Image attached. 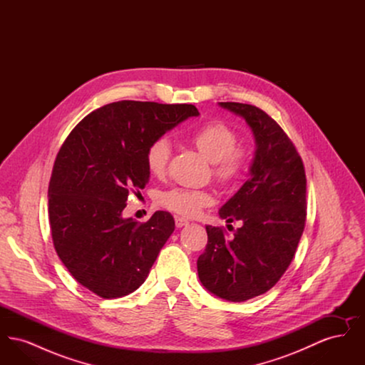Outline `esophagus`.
I'll return each mask as SVG.
<instances>
[{"label":"esophagus","instance_id":"1","mask_svg":"<svg viewBox=\"0 0 365 365\" xmlns=\"http://www.w3.org/2000/svg\"><path fill=\"white\" fill-rule=\"evenodd\" d=\"M175 225H176L178 228H180V227L187 226V225H189V222H187L186 219H183V217L176 216V217H175Z\"/></svg>","mask_w":365,"mask_h":365}]
</instances>
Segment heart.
Here are the masks:
<instances>
[{
	"mask_svg": "<svg viewBox=\"0 0 365 365\" xmlns=\"http://www.w3.org/2000/svg\"><path fill=\"white\" fill-rule=\"evenodd\" d=\"M190 139L202 156L215 163V175L222 183H231L242 175L245 156L235 149L238 137L231 127L217 120L204 123L191 133ZM170 156L171 143L167 137L150 142L145 153L149 173L155 176L164 174ZM160 202L179 215L194 217L212 202V195L204 190L174 187L161 194Z\"/></svg>",
	"mask_w": 365,
	"mask_h": 365,
	"instance_id": "heart-1",
	"label": "heart"
}]
</instances>
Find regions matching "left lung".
Segmentation results:
<instances>
[{
  "label": "left lung",
  "mask_w": 365,
  "mask_h": 365,
  "mask_svg": "<svg viewBox=\"0 0 365 365\" xmlns=\"http://www.w3.org/2000/svg\"><path fill=\"white\" fill-rule=\"evenodd\" d=\"M245 119L256 139L250 178L219 210L240 220L234 237L207 226L208 243L197 260L198 278L212 294L242 302L272 289L289 268L307 220V176L293 142L255 105L219 103Z\"/></svg>",
  "instance_id": "obj_1"
}]
</instances>
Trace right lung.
Wrapping results in <instances>:
<instances>
[{
    "label": "right lung",
    "instance_id": "add662e5",
    "mask_svg": "<svg viewBox=\"0 0 365 365\" xmlns=\"http://www.w3.org/2000/svg\"><path fill=\"white\" fill-rule=\"evenodd\" d=\"M190 104L118 101L88 113L60 148L49 182L57 256L82 286L103 298L135 292L174 232L171 213L146 223L122 216L128 192L143 189L150 142L190 116Z\"/></svg>",
    "mask_w": 365,
    "mask_h": 365
}]
</instances>
